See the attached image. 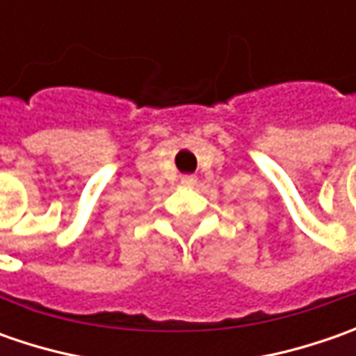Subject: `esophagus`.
Here are the masks:
<instances>
[{
	"label": "esophagus",
	"instance_id": "esophagus-1",
	"mask_svg": "<svg viewBox=\"0 0 356 356\" xmlns=\"http://www.w3.org/2000/svg\"><path fill=\"white\" fill-rule=\"evenodd\" d=\"M182 184H184V186H194V184H196V176H182Z\"/></svg>",
	"mask_w": 356,
	"mask_h": 356
}]
</instances>
